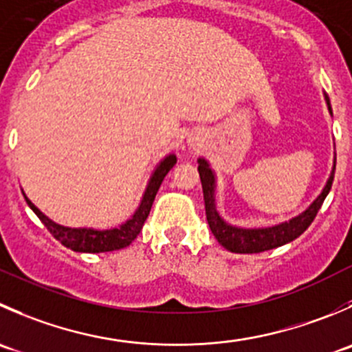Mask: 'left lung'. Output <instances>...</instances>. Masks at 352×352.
Masks as SVG:
<instances>
[{"mask_svg": "<svg viewBox=\"0 0 352 352\" xmlns=\"http://www.w3.org/2000/svg\"><path fill=\"white\" fill-rule=\"evenodd\" d=\"M327 104H329V110L332 113V108H330L329 98L325 96ZM199 166H197V172L201 177V186H203V194H204V210H206V220L210 225L211 232H213L214 239L223 245L225 249L232 252H241V254H252V252H263L270 251V249L278 248V245H284L287 242L298 239L306 228L311 225V221L315 220L316 213L322 208L323 201H325L327 194L330 192V187L333 182V173H336V165H333L332 173H330L329 180H327V186L323 187L322 194L302 211L298 217L291 218L289 221L284 223L274 225V227L267 228H241L234 227V225L227 223L223 218L218 214L217 204H214V187H217V180H214V172L210 168L208 162L204 158L197 160Z\"/></svg>", "mask_w": 352, "mask_h": 352, "instance_id": "1", "label": "left lung"}]
</instances>
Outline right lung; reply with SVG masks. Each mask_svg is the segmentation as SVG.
<instances>
[{"label": "right lung", "mask_w": 352, "mask_h": 352, "mask_svg": "<svg viewBox=\"0 0 352 352\" xmlns=\"http://www.w3.org/2000/svg\"><path fill=\"white\" fill-rule=\"evenodd\" d=\"M177 163L175 155H168L166 158H163L160 162V165L156 166L155 172H153L151 179H149L148 187L144 190V196H142L141 204L135 210V213L129 218L125 223H122L120 227L110 228V230H94V228H72V227H63V225L54 223L53 220L46 217L44 213H41V210L37 206H34L29 201V197L23 194L27 204L30 206V210L39 217V220L43 221L44 227L50 230V234L53 235L56 241H60L65 248L72 249V251L77 252H108V251H118V249H124L134 241L139 235V232L142 230V225H144L146 218H148L149 211H151L153 201H155L156 192H158L160 186H162L163 179H165L166 173L173 168V165Z\"/></svg>", "instance_id": "obj_1"}]
</instances>
